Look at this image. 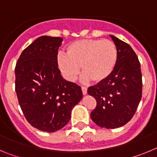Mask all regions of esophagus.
Wrapping results in <instances>:
<instances>
[{"label":"esophagus","instance_id":"34e87169","mask_svg":"<svg viewBox=\"0 0 157 157\" xmlns=\"http://www.w3.org/2000/svg\"><path fill=\"white\" fill-rule=\"evenodd\" d=\"M81 88H82V94L83 95H86V94H87V87L82 86Z\"/></svg>","mask_w":157,"mask_h":157}]
</instances>
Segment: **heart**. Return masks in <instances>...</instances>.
<instances>
[{"label":"heart","instance_id":"1","mask_svg":"<svg viewBox=\"0 0 157 157\" xmlns=\"http://www.w3.org/2000/svg\"><path fill=\"white\" fill-rule=\"evenodd\" d=\"M118 49L110 40L81 39L65 48V56L59 54L56 63L67 81L73 82L79 74L85 81L94 83L105 81L113 73L118 62Z\"/></svg>","mask_w":157,"mask_h":157}]
</instances>
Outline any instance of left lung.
Segmentation results:
<instances>
[{
    "instance_id": "left-lung-1",
    "label": "left lung",
    "mask_w": 157,
    "mask_h": 157,
    "mask_svg": "<svg viewBox=\"0 0 157 157\" xmlns=\"http://www.w3.org/2000/svg\"><path fill=\"white\" fill-rule=\"evenodd\" d=\"M119 57L114 71L105 81L88 88L97 101L90 116L101 127L114 129L128 123L134 116L142 96L141 64L130 45L110 35Z\"/></svg>"
}]
</instances>
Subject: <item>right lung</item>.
Here are the masks:
<instances>
[{"label": "right lung", "mask_w": 157, "mask_h": 157, "mask_svg": "<svg viewBox=\"0 0 157 157\" xmlns=\"http://www.w3.org/2000/svg\"><path fill=\"white\" fill-rule=\"evenodd\" d=\"M63 38L41 36L25 48L15 67L16 92L32 127L45 132L63 128L82 98L81 87L67 82L56 63Z\"/></svg>", "instance_id": "right-lung-1"}]
</instances>
